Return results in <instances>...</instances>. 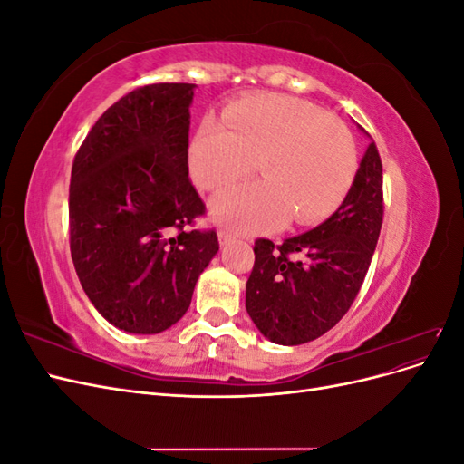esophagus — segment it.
<instances>
[{
    "label": "esophagus",
    "mask_w": 464,
    "mask_h": 464,
    "mask_svg": "<svg viewBox=\"0 0 464 464\" xmlns=\"http://www.w3.org/2000/svg\"><path fill=\"white\" fill-rule=\"evenodd\" d=\"M234 237V234L230 232V230H227V228H220L218 230V240H220V246H227L230 240Z\"/></svg>",
    "instance_id": "1"
}]
</instances>
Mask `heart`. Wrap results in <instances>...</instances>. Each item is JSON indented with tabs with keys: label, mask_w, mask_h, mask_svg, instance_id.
Returning <instances> with one entry per match:
<instances>
[{
	"label": "heart",
	"mask_w": 464,
	"mask_h": 464,
	"mask_svg": "<svg viewBox=\"0 0 464 464\" xmlns=\"http://www.w3.org/2000/svg\"><path fill=\"white\" fill-rule=\"evenodd\" d=\"M259 160L265 179L220 191L210 213L246 232H273L292 217L312 224L334 213L358 172V149L346 125L304 98L263 92L224 110L222 123L195 130L189 174L203 189L247 176Z\"/></svg>",
	"instance_id": "heart-1"
}]
</instances>
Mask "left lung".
Instances as JSON below:
<instances>
[{"mask_svg": "<svg viewBox=\"0 0 464 464\" xmlns=\"http://www.w3.org/2000/svg\"><path fill=\"white\" fill-rule=\"evenodd\" d=\"M382 220L383 168L372 141L353 188L325 222L280 246L256 242L246 310L261 334L275 344L296 346L333 329L358 296Z\"/></svg>", "mask_w": 464, "mask_h": 464, "instance_id": "obj_1", "label": "left lung"}]
</instances>
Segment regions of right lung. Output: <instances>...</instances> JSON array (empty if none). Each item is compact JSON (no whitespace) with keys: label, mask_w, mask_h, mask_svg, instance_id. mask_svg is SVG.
Masks as SVG:
<instances>
[{"label":"right lung","mask_w":464,"mask_h":464,"mask_svg":"<svg viewBox=\"0 0 464 464\" xmlns=\"http://www.w3.org/2000/svg\"><path fill=\"white\" fill-rule=\"evenodd\" d=\"M195 85L157 82L121 96L75 154L69 186L72 259L111 325L157 334L191 304L217 256L215 230H195L205 205L189 181Z\"/></svg>","instance_id":"add662e5"}]
</instances>
